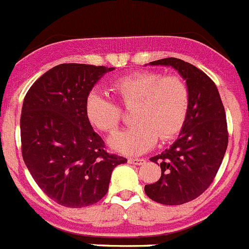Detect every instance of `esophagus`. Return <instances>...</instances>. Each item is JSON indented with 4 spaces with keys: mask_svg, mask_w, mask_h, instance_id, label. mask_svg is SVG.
I'll list each match as a JSON object with an SVG mask.
<instances>
[{
    "mask_svg": "<svg viewBox=\"0 0 249 249\" xmlns=\"http://www.w3.org/2000/svg\"><path fill=\"white\" fill-rule=\"evenodd\" d=\"M128 162H129L130 164H135V166H142V164L145 163V160L133 159V157H130V159H128Z\"/></svg>",
    "mask_w": 249,
    "mask_h": 249,
    "instance_id": "esophagus-1",
    "label": "esophagus"
}]
</instances>
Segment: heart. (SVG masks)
I'll use <instances>...</instances> for the list:
<instances>
[{
	"mask_svg": "<svg viewBox=\"0 0 249 249\" xmlns=\"http://www.w3.org/2000/svg\"><path fill=\"white\" fill-rule=\"evenodd\" d=\"M121 105L132 109L133 127L115 133L109 144L124 155H140L161 142L174 139L183 129L190 107V90L180 76L159 71H138L116 78L110 86ZM85 114L93 127L112 133L122 120V110L99 92H90Z\"/></svg>",
	"mask_w": 249,
	"mask_h": 249,
	"instance_id": "b5f03b06",
	"label": "heart"
}]
</instances>
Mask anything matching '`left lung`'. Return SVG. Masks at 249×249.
Listing matches in <instances>:
<instances>
[{
	"label": "left lung",
	"instance_id": "obj_1",
	"mask_svg": "<svg viewBox=\"0 0 249 249\" xmlns=\"http://www.w3.org/2000/svg\"><path fill=\"white\" fill-rule=\"evenodd\" d=\"M150 65L172 66L180 73L190 90V107L178 139L150 159L162 173L144 190L162 205H183L205 193L218 173L229 140L225 110L215 83L193 64L164 58Z\"/></svg>",
	"mask_w": 249,
	"mask_h": 249
}]
</instances>
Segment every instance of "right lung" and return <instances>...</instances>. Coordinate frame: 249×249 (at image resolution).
Instances as JSON below:
<instances>
[{
	"label": "right lung",
	"mask_w": 249,
	"mask_h": 249,
	"mask_svg": "<svg viewBox=\"0 0 249 249\" xmlns=\"http://www.w3.org/2000/svg\"><path fill=\"white\" fill-rule=\"evenodd\" d=\"M114 68L60 64L24 98L21 154L41 190L59 205L81 208L107 195L111 173L127 159L109 154L85 114L87 95Z\"/></svg>",
	"instance_id": "obj_1"
}]
</instances>
